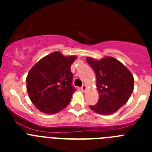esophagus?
<instances>
[{
    "label": "esophagus",
    "mask_w": 152,
    "mask_h": 152,
    "mask_svg": "<svg viewBox=\"0 0 152 152\" xmlns=\"http://www.w3.org/2000/svg\"><path fill=\"white\" fill-rule=\"evenodd\" d=\"M86 89H87V87H86V85H84V84H83L82 86H81V88H80V90L83 91V92H84V91H86Z\"/></svg>",
    "instance_id": "obj_1"
}]
</instances>
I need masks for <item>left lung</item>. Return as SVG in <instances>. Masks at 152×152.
Masks as SVG:
<instances>
[{
	"mask_svg": "<svg viewBox=\"0 0 152 152\" xmlns=\"http://www.w3.org/2000/svg\"><path fill=\"white\" fill-rule=\"evenodd\" d=\"M87 61L96 74V87L100 93L97 103L90 106V108L101 115L116 112L127 103L133 91V76L114 58L106 57L99 61L87 58Z\"/></svg>",
	"mask_w": 152,
	"mask_h": 152,
	"instance_id": "1",
	"label": "left lung"
}]
</instances>
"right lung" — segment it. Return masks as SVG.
Returning <instances> with one entry per match:
<instances>
[{
  "label": "right lung",
  "mask_w": 152,
  "mask_h": 152,
  "mask_svg": "<svg viewBox=\"0 0 152 152\" xmlns=\"http://www.w3.org/2000/svg\"><path fill=\"white\" fill-rule=\"evenodd\" d=\"M75 56H64L58 52L42 58L29 72L26 88L32 103L39 110L54 114L69 104L76 90L72 86L71 65Z\"/></svg>",
  "instance_id": "1"
}]
</instances>
